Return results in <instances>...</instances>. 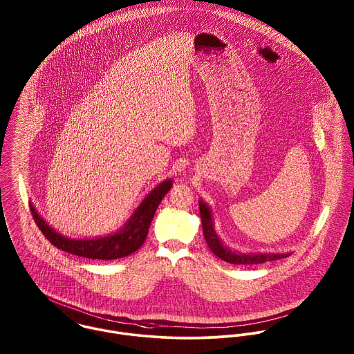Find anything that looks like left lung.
Here are the masks:
<instances>
[{
    "instance_id": "1",
    "label": "left lung",
    "mask_w": 354,
    "mask_h": 354,
    "mask_svg": "<svg viewBox=\"0 0 354 354\" xmlns=\"http://www.w3.org/2000/svg\"><path fill=\"white\" fill-rule=\"evenodd\" d=\"M199 208H201L203 234H204L205 243L212 253L216 254L219 259L232 264H260V263L288 257L290 254V253H240L229 250L226 245H223L216 232L214 230L209 207L204 202H199Z\"/></svg>"
}]
</instances>
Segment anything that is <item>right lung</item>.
<instances>
[{"instance_id": "add662e5", "label": "right lung", "mask_w": 354, "mask_h": 354, "mask_svg": "<svg viewBox=\"0 0 354 354\" xmlns=\"http://www.w3.org/2000/svg\"><path fill=\"white\" fill-rule=\"evenodd\" d=\"M173 185L171 180H166L160 183L155 189L147 195V198L140 203L133 215L127 221V223L121 227L120 232L104 236L100 239H88V240H76L68 239L59 233H57L50 227L44 218L38 214V211L31 207V214L38 225L39 230L44 236L50 241L54 247L64 252L72 253L80 257L87 259H98V260H113L125 257L131 253L136 252L145 243L150 225H151L153 214L165 198V195L170 191Z\"/></svg>"}]
</instances>
